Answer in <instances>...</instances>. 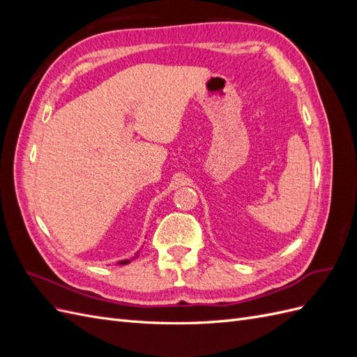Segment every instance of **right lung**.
<instances>
[{"instance_id":"1","label":"right lung","mask_w":357,"mask_h":357,"mask_svg":"<svg viewBox=\"0 0 357 357\" xmlns=\"http://www.w3.org/2000/svg\"><path fill=\"white\" fill-rule=\"evenodd\" d=\"M138 255H135L134 257H137ZM129 261H131V259H125V261H121V262H117L119 265H126V264H129Z\"/></svg>"}]
</instances>
